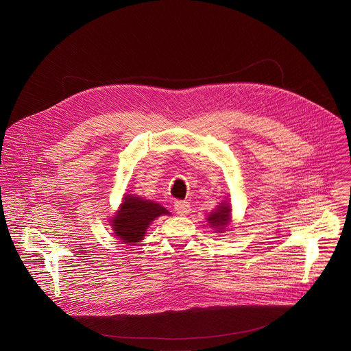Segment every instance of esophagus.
<instances>
[{"instance_id": "34e87169", "label": "esophagus", "mask_w": 351, "mask_h": 351, "mask_svg": "<svg viewBox=\"0 0 351 351\" xmlns=\"http://www.w3.org/2000/svg\"><path fill=\"white\" fill-rule=\"evenodd\" d=\"M175 212L180 216H184V215H189L190 210H191V206L187 201H176L175 202Z\"/></svg>"}]
</instances>
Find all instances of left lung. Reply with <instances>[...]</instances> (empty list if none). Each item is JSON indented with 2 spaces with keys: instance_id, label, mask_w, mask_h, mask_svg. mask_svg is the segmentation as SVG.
<instances>
[{
  "instance_id": "1",
  "label": "left lung",
  "mask_w": 351,
  "mask_h": 351,
  "mask_svg": "<svg viewBox=\"0 0 351 351\" xmlns=\"http://www.w3.org/2000/svg\"><path fill=\"white\" fill-rule=\"evenodd\" d=\"M206 221L209 227L215 230V232H224L231 223V205L227 199L221 201L216 208L206 216Z\"/></svg>"
}]
</instances>
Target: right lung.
Returning <instances> with one entry per match:
<instances>
[{"label": "right lung", "instance_id": "1", "mask_svg": "<svg viewBox=\"0 0 351 351\" xmlns=\"http://www.w3.org/2000/svg\"><path fill=\"white\" fill-rule=\"evenodd\" d=\"M162 215L169 212L158 202L136 194H124L121 205L110 219V226L115 239L123 244L135 245L145 239L153 220Z\"/></svg>", "mask_w": 351, "mask_h": 351}]
</instances>
